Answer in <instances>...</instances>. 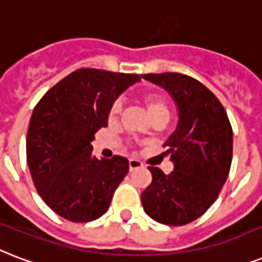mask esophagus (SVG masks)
<instances>
[{
    "mask_svg": "<svg viewBox=\"0 0 262 262\" xmlns=\"http://www.w3.org/2000/svg\"><path fill=\"white\" fill-rule=\"evenodd\" d=\"M128 164H129V171H134V169H138V168L143 167V163L135 159H129Z\"/></svg>",
    "mask_w": 262,
    "mask_h": 262,
    "instance_id": "1",
    "label": "esophagus"
}]
</instances>
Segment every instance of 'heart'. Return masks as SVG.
Listing matches in <instances>:
<instances>
[{
    "label": "heart",
    "instance_id": "heart-1",
    "mask_svg": "<svg viewBox=\"0 0 262 262\" xmlns=\"http://www.w3.org/2000/svg\"><path fill=\"white\" fill-rule=\"evenodd\" d=\"M143 103L149 112L150 117L156 120L159 117L169 116V106L163 95L160 94H147L143 97ZM123 112V102L120 99H116L109 109V119H117Z\"/></svg>",
    "mask_w": 262,
    "mask_h": 262
}]
</instances>
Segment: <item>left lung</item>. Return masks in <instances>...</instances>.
I'll use <instances>...</instances> for the list:
<instances>
[{
  "label": "left lung",
  "mask_w": 262,
  "mask_h": 262,
  "mask_svg": "<svg viewBox=\"0 0 262 262\" xmlns=\"http://www.w3.org/2000/svg\"><path fill=\"white\" fill-rule=\"evenodd\" d=\"M142 78L167 89L179 109L176 131L164 143L175 168L165 175L149 167L153 179L142 192V206L156 222L184 226L217 200L230 173L232 127L217 97L196 79L178 72Z\"/></svg>",
  "instance_id": "left-lung-1"
}]
</instances>
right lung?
<instances>
[{"mask_svg": "<svg viewBox=\"0 0 262 262\" xmlns=\"http://www.w3.org/2000/svg\"><path fill=\"white\" fill-rule=\"evenodd\" d=\"M138 80L135 74L80 68L36 103L26 142L27 164L36 191L58 216L87 223L109 209L128 160H98L91 154V141L108 127L115 99Z\"/></svg>", "mask_w": 262, "mask_h": 262, "instance_id": "obj_1", "label": "right lung"}]
</instances>
